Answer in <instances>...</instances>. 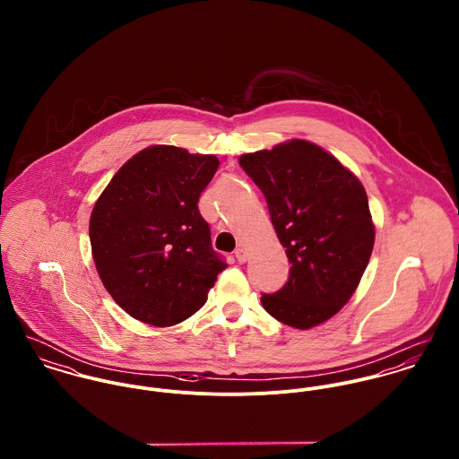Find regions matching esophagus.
Listing matches in <instances>:
<instances>
[{"instance_id":"34e87169","label":"esophagus","mask_w":459,"mask_h":459,"mask_svg":"<svg viewBox=\"0 0 459 459\" xmlns=\"http://www.w3.org/2000/svg\"><path fill=\"white\" fill-rule=\"evenodd\" d=\"M235 258H237V262L238 263L247 262V251H246V247L240 246V247L235 251Z\"/></svg>"}]
</instances>
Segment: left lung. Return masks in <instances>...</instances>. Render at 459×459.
I'll return each mask as SVG.
<instances>
[{
	"instance_id": "left-lung-1",
	"label": "left lung",
	"mask_w": 459,
	"mask_h": 459,
	"mask_svg": "<svg viewBox=\"0 0 459 459\" xmlns=\"http://www.w3.org/2000/svg\"><path fill=\"white\" fill-rule=\"evenodd\" d=\"M266 199L277 238L291 263L288 282L262 295L284 325L316 327L351 299L375 246V224L360 180L322 146L291 139L240 155Z\"/></svg>"
}]
</instances>
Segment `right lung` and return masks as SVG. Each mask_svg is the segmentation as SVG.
Here are the masks:
<instances>
[{
    "label": "right lung",
    "instance_id": "1",
    "mask_svg": "<svg viewBox=\"0 0 459 459\" xmlns=\"http://www.w3.org/2000/svg\"><path fill=\"white\" fill-rule=\"evenodd\" d=\"M217 168L215 155L153 144L129 159L95 201L93 262L132 318L153 327L187 320L226 268L197 210Z\"/></svg>",
    "mask_w": 459,
    "mask_h": 459
}]
</instances>
